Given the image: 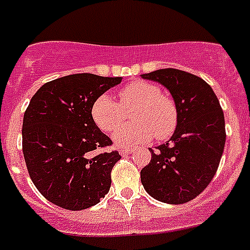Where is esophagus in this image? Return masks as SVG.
I'll use <instances>...</instances> for the list:
<instances>
[{"label": "esophagus", "instance_id": "34e87169", "mask_svg": "<svg viewBox=\"0 0 250 250\" xmlns=\"http://www.w3.org/2000/svg\"><path fill=\"white\" fill-rule=\"evenodd\" d=\"M133 149L131 148H121L119 149V153H121L122 156H125V154H129V153H132Z\"/></svg>", "mask_w": 250, "mask_h": 250}]
</instances>
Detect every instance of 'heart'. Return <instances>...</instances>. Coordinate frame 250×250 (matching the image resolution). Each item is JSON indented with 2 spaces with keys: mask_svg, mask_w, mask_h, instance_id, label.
Here are the masks:
<instances>
[{
  "mask_svg": "<svg viewBox=\"0 0 250 250\" xmlns=\"http://www.w3.org/2000/svg\"><path fill=\"white\" fill-rule=\"evenodd\" d=\"M119 102L107 94L94 100L90 115L94 125L104 132H113L125 120V112L133 111L135 124L124 126L114 133L119 145L144 144L156 137L164 141L172 136L178 127V106L170 96L162 93L160 85L145 80H135L118 92Z\"/></svg>",
  "mask_w": 250,
  "mask_h": 250,
  "instance_id": "obj_1",
  "label": "heart"
}]
</instances>
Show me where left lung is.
<instances>
[{
	"mask_svg": "<svg viewBox=\"0 0 250 250\" xmlns=\"http://www.w3.org/2000/svg\"><path fill=\"white\" fill-rule=\"evenodd\" d=\"M143 78L170 90L178 106V127L166 144L149 149L152 160L141 170V183L153 198L179 205L193 200L217 172L226 143L225 115L205 80L176 68Z\"/></svg>",
	"mask_w": 250,
	"mask_h": 250,
	"instance_id": "8db88e82",
	"label": "left lung"
}]
</instances>
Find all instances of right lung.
Returning <instances> with one entry per match:
<instances>
[{"label": "right lung", "mask_w": 250, "mask_h": 250, "mask_svg": "<svg viewBox=\"0 0 250 250\" xmlns=\"http://www.w3.org/2000/svg\"><path fill=\"white\" fill-rule=\"evenodd\" d=\"M122 78L74 74L44 84L31 98L21 128L23 156L31 180L48 201L67 210L96 205L111 186L117 150L94 125V100Z\"/></svg>", "instance_id": "obj_1"}]
</instances>
